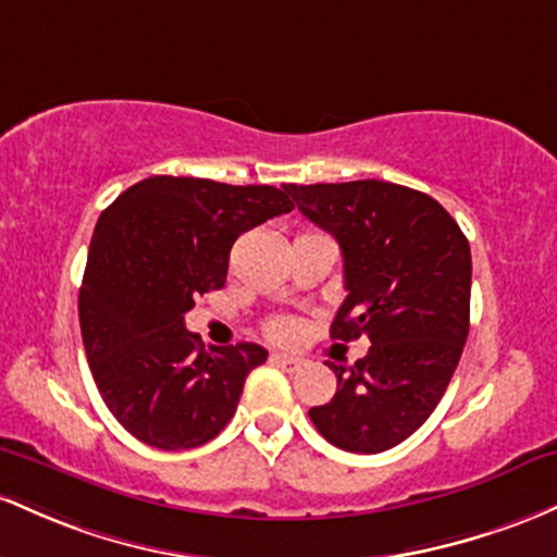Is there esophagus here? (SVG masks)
I'll use <instances>...</instances> for the list:
<instances>
[{
	"label": "esophagus",
	"mask_w": 557,
	"mask_h": 557,
	"mask_svg": "<svg viewBox=\"0 0 557 557\" xmlns=\"http://www.w3.org/2000/svg\"><path fill=\"white\" fill-rule=\"evenodd\" d=\"M271 362H273V366H278L281 371H286V373H297L299 368H302V360L292 358V355H273Z\"/></svg>",
	"instance_id": "obj_1"
}]
</instances>
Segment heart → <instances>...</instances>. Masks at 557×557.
<instances>
[{
  "label": "heart",
  "mask_w": 557,
  "mask_h": 557,
  "mask_svg": "<svg viewBox=\"0 0 557 557\" xmlns=\"http://www.w3.org/2000/svg\"><path fill=\"white\" fill-rule=\"evenodd\" d=\"M268 334L273 336V339H278V342H289V339H295V334H297V323L292 321V318H276V321H271L268 323Z\"/></svg>",
  "instance_id": "heart-1"
}]
</instances>
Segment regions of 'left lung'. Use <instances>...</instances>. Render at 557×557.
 <instances>
[{"label":"left lung","mask_w":557,"mask_h":557,"mask_svg":"<svg viewBox=\"0 0 557 557\" xmlns=\"http://www.w3.org/2000/svg\"><path fill=\"white\" fill-rule=\"evenodd\" d=\"M345 258L334 339L368 336L366 358L334 366L336 395L310 421L347 453H384L426 423L458 368L471 318V247L423 191L389 181L286 186Z\"/></svg>","instance_id":"obj_1"}]
</instances>
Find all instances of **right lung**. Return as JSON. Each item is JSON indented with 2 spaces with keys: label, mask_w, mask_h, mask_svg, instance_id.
I'll return each instance as SVG.
<instances>
[{
  "label": "right lung",
  "mask_w": 557,
  "mask_h": 557,
  "mask_svg": "<svg viewBox=\"0 0 557 557\" xmlns=\"http://www.w3.org/2000/svg\"><path fill=\"white\" fill-rule=\"evenodd\" d=\"M289 189L152 176L99 215L78 295L91 376L128 434L158 449H191L234 418L252 342L205 349L186 331L195 299L226 284L234 242L289 212Z\"/></svg>",
  "instance_id": "1"
}]
</instances>
